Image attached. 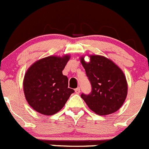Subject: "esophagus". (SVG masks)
I'll return each mask as SVG.
<instances>
[{
  "label": "esophagus",
  "instance_id": "obj_1",
  "mask_svg": "<svg viewBox=\"0 0 149 149\" xmlns=\"http://www.w3.org/2000/svg\"><path fill=\"white\" fill-rule=\"evenodd\" d=\"M75 92H76V93H80V88H77L75 89Z\"/></svg>",
  "mask_w": 149,
  "mask_h": 149
}]
</instances>
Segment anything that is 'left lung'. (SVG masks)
I'll return each instance as SVG.
<instances>
[{"label": "left lung", "instance_id": "left-lung-1", "mask_svg": "<svg viewBox=\"0 0 149 149\" xmlns=\"http://www.w3.org/2000/svg\"><path fill=\"white\" fill-rule=\"evenodd\" d=\"M91 84L89 94L81 97L91 111L99 115L116 112L124 103L128 92L126 78L117 65L104 56H91L89 62L81 58Z\"/></svg>", "mask_w": 149, "mask_h": 149}]
</instances>
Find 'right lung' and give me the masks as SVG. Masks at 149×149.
Masks as SVG:
<instances>
[{
    "mask_svg": "<svg viewBox=\"0 0 149 149\" xmlns=\"http://www.w3.org/2000/svg\"><path fill=\"white\" fill-rule=\"evenodd\" d=\"M69 56H48L35 62L24 79L26 101L45 115L56 113L64 107L74 90L68 88V78L62 74Z\"/></svg>",
    "mask_w": 149,
    "mask_h": 149,
    "instance_id": "add662e5",
    "label": "right lung"
}]
</instances>
